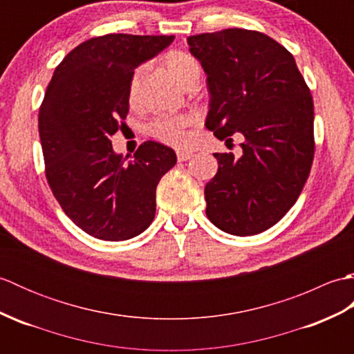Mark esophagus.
Segmentation results:
<instances>
[{
    "label": "esophagus",
    "mask_w": 354,
    "mask_h": 354,
    "mask_svg": "<svg viewBox=\"0 0 354 354\" xmlns=\"http://www.w3.org/2000/svg\"><path fill=\"white\" fill-rule=\"evenodd\" d=\"M192 156H193V153H190V152H178V161L184 162L187 160H190Z\"/></svg>",
    "instance_id": "obj_1"
}]
</instances>
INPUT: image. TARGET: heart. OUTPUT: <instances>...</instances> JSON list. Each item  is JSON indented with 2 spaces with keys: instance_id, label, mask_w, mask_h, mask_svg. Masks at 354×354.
Wrapping results in <instances>:
<instances>
[{
  "instance_id": "1",
  "label": "heart",
  "mask_w": 354,
  "mask_h": 354,
  "mask_svg": "<svg viewBox=\"0 0 354 354\" xmlns=\"http://www.w3.org/2000/svg\"><path fill=\"white\" fill-rule=\"evenodd\" d=\"M164 66L170 76L175 79L179 85L184 88H190L196 85L201 74V66L196 59L185 51H170L164 56ZM146 74V66H140L133 71L129 82V100L132 104L140 100L141 84ZM193 124L192 117H173L164 115L158 117L149 124V132L155 138L165 142L171 147L183 149L187 145V127Z\"/></svg>"
}]
</instances>
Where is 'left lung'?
<instances>
[{
  "mask_svg": "<svg viewBox=\"0 0 354 354\" xmlns=\"http://www.w3.org/2000/svg\"><path fill=\"white\" fill-rule=\"evenodd\" d=\"M209 94L205 127L242 133L243 153H214L207 217L232 236L272 227L295 204L313 161V100L295 59L260 32L227 28L187 37Z\"/></svg>",
  "mask_w": 354,
  "mask_h": 354,
  "instance_id": "left-lung-1",
  "label": "left lung"
}]
</instances>
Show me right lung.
<instances>
[{"label":"right lung","instance_id":"add662e5","mask_svg":"<svg viewBox=\"0 0 354 354\" xmlns=\"http://www.w3.org/2000/svg\"><path fill=\"white\" fill-rule=\"evenodd\" d=\"M175 36L104 35L71 50L53 73L39 109L51 192L86 234L122 242L141 234L156 212V185L176 164L173 149L146 141L133 160L111 137L129 112V82Z\"/></svg>","mask_w":354,"mask_h":354}]
</instances>
